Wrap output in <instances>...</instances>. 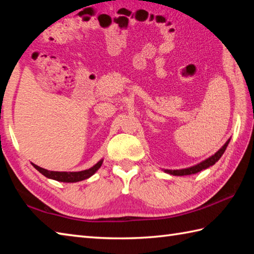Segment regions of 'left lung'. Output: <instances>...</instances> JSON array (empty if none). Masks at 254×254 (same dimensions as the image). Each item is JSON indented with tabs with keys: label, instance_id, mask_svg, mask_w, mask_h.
<instances>
[{
	"label": "left lung",
	"instance_id": "left-lung-1",
	"mask_svg": "<svg viewBox=\"0 0 254 254\" xmlns=\"http://www.w3.org/2000/svg\"><path fill=\"white\" fill-rule=\"evenodd\" d=\"M229 142H230V140L225 142V144L221 147V149L216 152V153L210 156L209 159L202 161L201 163L194 165V167L182 169V170H164V171L169 174H172V175H190V174H195L197 172H200V171H202V170L207 169L209 167H211V165L215 164V162H218L221 156H222V154L224 153L225 149H227Z\"/></svg>",
	"mask_w": 254,
	"mask_h": 254
}]
</instances>
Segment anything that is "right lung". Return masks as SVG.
I'll return each mask as SVG.
<instances>
[{
    "mask_svg": "<svg viewBox=\"0 0 254 254\" xmlns=\"http://www.w3.org/2000/svg\"><path fill=\"white\" fill-rule=\"evenodd\" d=\"M103 160L99 161L98 163L93 167L84 170V171H80V172H59V171H49V170H45L43 168L38 167L36 164H33V167L38 170L40 173H42L44 177H47L49 179H53L57 180V181L60 182H79L82 181V180L89 179L90 177H92L98 170L100 169L101 165H102Z\"/></svg>",
    "mask_w": 254,
    "mask_h": 254,
    "instance_id": "obj_1",
    "label": "right lung"
}]
</instances>
